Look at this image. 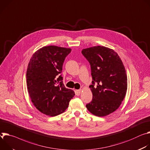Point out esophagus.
I'll return each mask as SVG.
<instances>
[{
    "instance_id": "1",
    "label": "esophagus",
    "mask_w": 150,
    "mask_h": 150,
    "mask_svg": "<svg viewBox=\"0 0 150 150\" xmlns=\"http://www.w3.org/2000/svg\"><path fill=\"white\" fill-rule=\"evenodd\" d=\"M81 89H79V90H76V93L77 95H79L80 94V92H81Z\"/></svg>"
}]
</instances>
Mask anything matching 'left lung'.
<instances>
[{
  "label": "left lung",
  "instance_id": "8db88e82",
  "mask_svg": "<svg viewBox=\"0 0 150 150\" xmlns=\"http://www.w3.org/2000/svg\"><path fill=\"white\" fill-rule=\"evenodd\" d=\"M81 53L91 64L93 79L89 86L92 101L86 108L98 117L109 115L118 109L127 92V79L123 63L113 49L103 46L83 49Z\"/></svg>",
  "mask_w": 150,
  "mask_h": 150
}]
</instances>
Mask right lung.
Segmentation results:
<instances>
[{
    "instance_id": "add662e5",
    "label": "right lung",
    "mask_w": 150,
    "mask_h": 150,
    "mask_svg": "<svg viewBox=\"0 0 150 150\" xmlns=\"http://www.w3.org/2000/svg\"><path fill=\"white\" fill-rule=\"evenodd\" d=\"M71 51L54 45L44 46L33 54L28 62V94L34 106L46 115L52 117L64 112L75 95L73 90L65 87L59 75L64 59Z\"/></svg>"
}]
</instances>
